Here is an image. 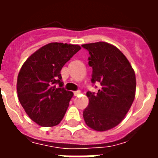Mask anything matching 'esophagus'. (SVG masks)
Returning <instances> with one entry per match:
<instances>
[{"label":"esophagus","instance_id":"1","mask_svg":"<svg viewBox=\"0 0 158 158\" xmlns=\"http://www.w3.org/2000/svg\"><path fill=\"white\" fill-rule=\"evenodd\" d=\"M80 93H81L80 90H76V91H73V95L76 96H78V95H79Z\"/></svg>","mask_w":158,"mask_h":158}]
</instances>
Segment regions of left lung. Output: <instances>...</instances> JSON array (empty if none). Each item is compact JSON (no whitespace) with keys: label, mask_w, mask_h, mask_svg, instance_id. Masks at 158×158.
I'll return each mask as SVG.
<instances>
[{"label":"left lung","mask_w":158,"mask_h":158,"mask_svg":"<svg viewBox=\"0 0 158 158\" xmlns=\"http://www.w3.org/2000/svg\"><path fill=\"white\" fill-rule=\"evenodd\" d=\"M89 52L91 83L99 82L98 92L88 91L89 105L83 112L85 122L96 131L113 129L121 123L135 96V74L126 56L106 42L82 45Z\"/></svg>","instance_id":"8db88e82"}]
</instances>
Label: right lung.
I'll return each mask as SVG.
<instances>
[{
  "instance_id": "obj_1",
  "label": "right lung",
  "mask_w": 158,
  "mask_h": 158,
  "mask_svg": "<svg viewBox=\"0 0 158 158\" xmlns=\"http://www.w3.org/2000/svg\"><path fill=\"white\" fill-rule=\"evenodd\" d=\"M80 49L78 45L50 43L30 56L20 69L17 82L19 102L39 125H57L65 115L73 93L62 87L61 70Z\"/></svg>"
}]
</instances>
